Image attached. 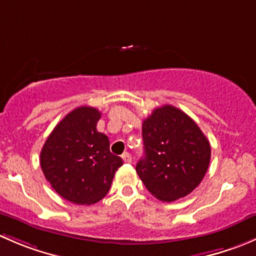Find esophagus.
Here are the masks:
<instances>
[{"mask_svg": "<svg viewBox=\"0 0 256 256\" xmlns=\"http://www.w3.org/2000/svg\"><path fill=\"white\" fill-rule=\"evenodd\" d=\"M122 160L126 164H131V162H132V157H131V154H128V152H125V154H122Z\"/></svg>", "mask_w": 256, "mask_h": 256, "instance_id": "esophagus-1", "label": "esophagus"}]
</instances>
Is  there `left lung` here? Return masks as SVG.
Segmentation results:
<instances>
[{
	"mask_svg": "<svg viewBox=\"0 0 256 256\" xmlns=\"http://www.w3.org/2000/svg\"><path fill=\"white\" fill-rule=\"evenodd\" d=\"M144 156L136 172L162 202L190 194L204 177L210 144L197 124L177 108L164 105L142 122Z\"/></svg>",
	"mask_w": 256,
	"mask_h": 256,
	"instance_id": "obj_1",
	"label": "left lung"
}]
</instances>
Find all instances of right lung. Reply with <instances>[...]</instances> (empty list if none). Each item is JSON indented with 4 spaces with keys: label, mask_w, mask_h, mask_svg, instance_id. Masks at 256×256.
<instances>
[{
    "label": "right lung",
    "mask_w": 256,
    "mask_h": 256,
    "mask_svg": "<svg viewBox=\"0 0 256 256\" xmlns=\"http://www.w3.org/2000/svg\"><path fill=\"white\" fill-rule=\"evenodd\" d=\"M102 112L80 106L54 128L40 151V167L52 188L76 204H94L109 192L122 160L96 130Z\"/></svg>",
    "instance_id": "add662e5"
}]
</instances>
